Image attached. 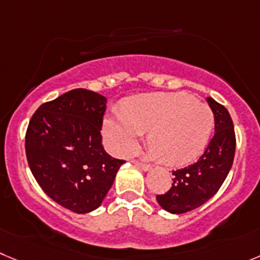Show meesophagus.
Returning a JSON list of instances; mask_svg holds the SVG:
<instances>
[{"mask_svg": "<svg viewBox=\"0 0 260 260\" xmlns=\"http://www.w3.org/2000/svg\"><path fill=\"white\" fill-rule=\"evenodd\" d=\"M135 166H138L140 170H143V171H149L150 170V165H148V163H143V162H139V160H137V162H134Z\"/></svg>", "mask_w": 260, "mask_h": 260, "instance_id": "1", "label": "esophagus"}]
</instances>
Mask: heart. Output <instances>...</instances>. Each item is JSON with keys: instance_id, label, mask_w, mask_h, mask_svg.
<instances>
[{"instance_id": "obj_1", "label": "heart", "mask_w": 260, "mask_h": 260, "mask_svg": "<svg viewBox=\"0 0 260 260\" xmlns=\"http://www.w3.org/2000/svg\"><path fill=\"white\" fill-rule=\"evenodd\" d=\"M213 113L187 93H150L130 97L103 123V134L117 154H130L149 130L148 144L162 163L191 162L208 144Z\"/></svg>"}]
</instances>
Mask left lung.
Returning <instances> with one entry per match:
<instances>
[{"label": "left lung", "instance_id": "8db88e82", "mask_svg": "<svg viewBox=\"0 0 260 260\" xmlns=\"http://www.w3.org/2000/svg\"><path fill=\"white\" fill-rule=\"evenodd\" d=\"M214 115V135L202 157L185 169L172 172L174 184L167 192L157 195L165 211L181 214L208 202L219 190L232 167L236 148L234 123L229 111L213 98H207Z\"/></svg>", "mask_w": 260, "mask_h": 260}]
</instances>
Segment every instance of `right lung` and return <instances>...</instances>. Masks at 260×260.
Here are the masks:
<instances>
[{"instance_id":"1","label":"right lung","mask_w":260,"mask_h":260,"mask_svg":"<svg viewBox=\"0 0 260 260\" xmlns=\"http://www.w3.org/2000/svg\"><path fill=\"white\" fill-rule=\"evenodd\" d=\"M107 98L74 89L43 103L25 135L29 167L39 186L63 208L84 214L102 204L125 160L102 145Z\"/></svg>"}]
</instances>
